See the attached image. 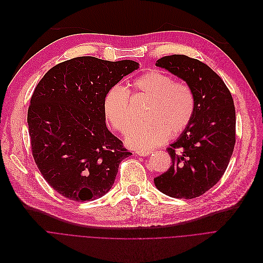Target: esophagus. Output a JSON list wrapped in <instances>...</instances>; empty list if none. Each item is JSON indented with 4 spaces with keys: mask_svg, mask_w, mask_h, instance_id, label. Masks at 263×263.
I'll return each instance as SVG.
<instances>
[{
    "mask_svg": "<svg viewBox=\"0 0 263 263\" xmlns=\"http://www.w3.org/2000/svg\"><path fill=\"white\" fill-rule=\"evenodd\" d=\"M137 155H139V156H148V155H151V151H140V149H138V151H136L135 152Z\"/></svg>",
    "mask_w": 263,
    "mask_h": 263,
    "instance_id": "obj_1",
    "label": "esophagus"
}]
</instances>
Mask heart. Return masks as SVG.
Instances as JSON below:
<instances>
[{
  "label": "heart",
  "mask_w": 263,
  "mask_h": 263,
  "mask_svg": "<svg viewBox=\"0 0 263 263\" xmlns=\"http://www.w3.org/2000/svg\"><path fill=\"white\" fill-rule=\"evenodd\" d=\"M134 89L149 103L144 112L146 123L136 125L125 137L129 147L148 151L181 135L191 125L196 98L186 82L177 81L162 70L151 69L135 80ZM103 110L106 121L118 133H125L133 124L130 94L120 83L107 91Z\"/></svg>",
  "instance_id": "1"
}]
</instances>
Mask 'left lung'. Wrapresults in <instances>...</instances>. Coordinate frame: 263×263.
Masks as SVG:
<instances>
[{
    "label": "left lung",
    "instance_id": "left-lung-1",
    "mask_svg": "<svg viewBox=\"0 0 263 263\" xmlns=\"http://www.w3.org/2000/svg\"><path fill=\"white\" fill-rule=\"evenodd\" d=\"M166 68L189 84L196 98L194 119L167 148L172 165L154 179L157 189L173 198L203 195L222 177L235 144V108L231 93L206 64L184 54L162 57Z\"/></svg>",
    "mask_w": 263,
    "mask_h": 263
}]
</instances>
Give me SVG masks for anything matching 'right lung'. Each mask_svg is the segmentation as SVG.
<instances>
[{"mask_svg": "<svg viewBox=\"0 0 263 263\" xmlns=\"http://www.w3.org/2000/svg\"><path fill=\"white\" fill-rule=\"evenodd\" d=\"M138 65L78 57L49 69L36 85L28 110L31 149L60 195L90 201L114 185L121 161L132 153L108 130L103 103L110 87Z\"/></svg>", "mask_w": 263, "mask_h": 263, "instance_id": "right-lung-1", "label": "right lung"}]
</instances>
